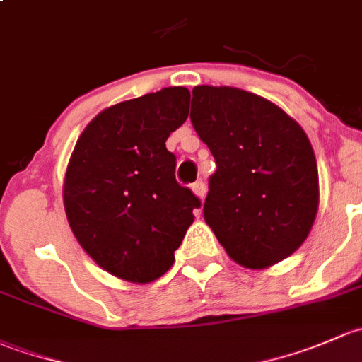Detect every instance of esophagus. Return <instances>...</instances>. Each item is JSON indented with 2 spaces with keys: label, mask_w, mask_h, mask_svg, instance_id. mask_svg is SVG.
I'll list each match as a JSON object with an SVG mask.
<instances>
[{
  "label": "esophagus",
  "mask_w": 362,
  "mask_h": 362,
  "mask_svg": "<svg viewBox=\"0 0 362 362\" xmlns=\"http://www.w3.org/2000/svg\"><path fill=\"white\" fill-rule=\"evenodd\" d=\"M192 192L195 193L197 197H199L200 200H204V197H206V182L204 181H197L192 185Z\"/></svg>",
  "instance_id": "1"
}]
</instances>
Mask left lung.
Wrapping results in <instances>:
<instances>
[{
  "instance_id": "1",
  "label": "left lung",
  "mask_w": 362,
  "mask_h": 362,
  "mask_svg": "<svg viewBox=\"0 0 362 362\" xmlns=\"http://www.w3.org/2000/svg\"><path fill=\"white\" fill-rule=\"evenodd\" d=\"M193 129L216 160L204 219L226 255L263 270L291 256L319 209V174L307 134L272 100L235 87L192 90Z\"/></svg>"
}]
</instances>
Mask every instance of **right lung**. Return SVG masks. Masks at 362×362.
<instances>
[{"instance_id":"1","label":"right lung","mask_w":362,"mask_h":362,"mask_svg":"<svg viewBox=\"0 0 362 362\" xmlns=\"http://www.w3.org/2000/svg\"><path fill=\"white\" fill-rule=\"evenodd\" d=\"M189 90L167 87L103 110L78 137L62 199L71 232L100 268L148 284L174 263L200 200L174 177L165 141L188 118Z\"/></svg>"}]
</instances>
